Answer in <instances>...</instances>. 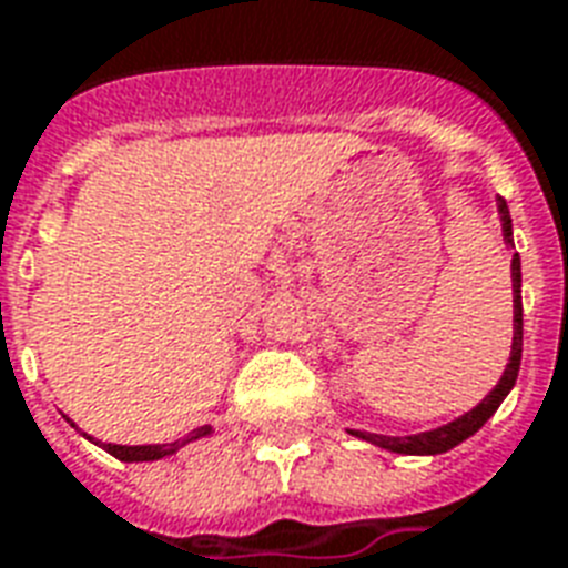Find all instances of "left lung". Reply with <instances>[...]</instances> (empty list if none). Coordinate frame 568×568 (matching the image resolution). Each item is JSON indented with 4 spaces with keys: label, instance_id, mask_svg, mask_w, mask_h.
Instances as JSON below:
<instances>
[{
    "label": "left lung",
    "instance_id": "1",
    "mask_svg": "<svg viewBox=\"0 0 568 568\" xmlns=\"http://www.w3.org/2000/svg\"><path fill=\"white\" fill-rule=\"evenodd\" d=\"M498 214H501V232L504 244L513 247V221L510 209H507V200L498 196ZM510 280H513V345H510V359H507V368H504L501 379L495 383V388L480 400L477 406H471L468 413H463L454 422L442 424V427H433V430L424 433H409V436H383V433H368V430H347L351 436L363 442H372L377 448H386L392 454H406V457H436V454H445V450L457 448L459 442H466L468 436H475L480 427H484L489 418L495 415V409L501 406V400L510 395V388L516 386V377H519L521 365V258L519 253H513L510 262Z\"/></svg>",
    "mask_w": 568,
    "mask_h": 568
}]
</instances>
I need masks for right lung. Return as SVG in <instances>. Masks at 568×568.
Listing matches in <instances>:
<instances>
[{
  "instance_id": "obj_1",
  "label": "right lung",
  "mask_w": 568,
  "mask_h": 568,
  "mask_svg": "<svg viewBox=\"0 0 568 568\" xmlns=\"http://www.w3.org/2000/svg\"><path fill=\"white\" fill-rule=\"evenodd\" d=\"M70 422V418H67ZM73 424V422H70ZM75 427V424H73ZM79 430V427H75ZM82 433V430H79ZM212 427L205 424V427H196L194 433H189L185 439H176V442H164V445H114V442H97L93 436H88V433H82L84 439H91L93 445H100L102 450H109L111 457H118L120 463H155V459H164L171 457V454H176L180 448H185L189 442H196L203 439V436H212Z\"/></svg>"
}]
</instances>
